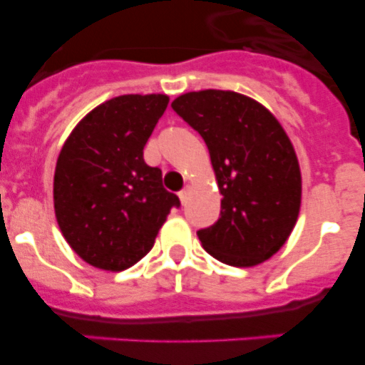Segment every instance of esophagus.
Instances as JSON below:
<instances>
[{"mask_svg":"<svg viewBox=\"0 0 365 365\" xmlns=\"http://www.w3.org/2000/svg\"><path fill=\"white\" fill-rule=\"evenodd\" d=\"M188 197H190V186H185V188H182V190H180V192H179L180 202L185 205V202L188 201Z\"/></svg>","mask_w":365,"mask_h":365,"instance_id":"34e87169","label":"esophagus"}]
</instances>
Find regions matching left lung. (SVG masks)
<instances>
[{
    "instance_id": "1",
    "label": "left lung",
    "mask_w": 365,
    "mask_h": 365,
    "mask_svg": "<svg viewBox=\"0 0 365 365\" xmlns=\"http://www.w3.org/2000/svg\"><path fill=\"white\" fill-rule=\"evenodd\" d=\"M210 151L221 214L197 232L205 250L232 267H254L285 245L299 214L302 173L272 113L234 91H193L172 102Z\"/></svg>"
}]
</instances>
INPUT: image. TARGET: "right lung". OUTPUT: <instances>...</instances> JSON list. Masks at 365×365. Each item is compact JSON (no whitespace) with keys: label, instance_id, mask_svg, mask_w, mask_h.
Listing matches in <instances>:
<instances>
[{"label":"right lung","instance_id":"right-lung-1","mask_svg":"<svg viewBox=\"0 0 365 365\" xmlns=\"http://www.w3.org/2000/svg\"><path fill=\"white\" fill-rule=\"evenodd\" d=\"M166 95H122L93 109L63 144L54 172L58 227L96 269L120 272L151 250L166 215L179 208L144 146Z\"/></svg>","mask_w":365,"mask_h":365}]
</instances>
